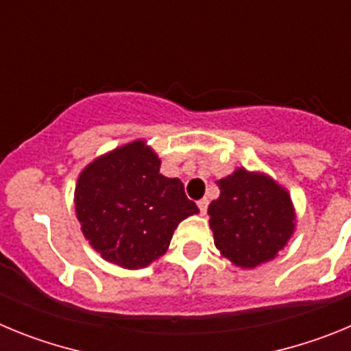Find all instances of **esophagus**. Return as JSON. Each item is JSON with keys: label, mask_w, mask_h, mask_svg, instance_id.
Returning <instances> with one entry per match:
<instances>
[{"label": "esophagus", "mask_w": 351, "mask_h": 351, "mask_svg": "<svg viewBox=\"0 0 351 351\" xmlns=\"http://www.w3.org/2000/svg\"><path fill=\"white\" fill-rule=\"evenodd\" d=\"M207 206H209V198H202V200H198V209H200V213L202 214L207 213Z\"/></svg>", "instance_id": "obj_1"}]
</instances>
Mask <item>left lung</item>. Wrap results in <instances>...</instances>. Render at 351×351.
Listing matches in <instances>:
<instances>
[{
    "mask_svg": "<svg viewBox=\"0 0 351 351\" xmlns=\"http://www.w3.org/2000/svg\"><path fill=\"white\" fill-rule=\"evenodd\" d=\"M219 197L209 204L214 246L235 267L271 262L288 244L297 214L287 188L263 172L244 167L219 179Z\"/></svg>",
    "mask_w": 351,
    "mask_h": 351,
    "instance_id": "1",
    "label": "left lung"
}]
</instances>
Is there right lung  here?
<instances>
[{
  "instance_id": "obj_1",
  "label": "right lung",
  "mask_w": 351,
  "mask_h": 351,
  "mask_svg": "<svg viewBox=\"0 0 351 351\" xmlns=\"http://www.w3.org/2000/svg\"><path fill=\"white\" fill-rule=\"evenodd\" d=\"M161 160L137 138L95 158L75 184V214L100 256L123 269H144L167 253L173 230L198 213L178 178L160 173Z\"/></svg>"
}]
</instances>
